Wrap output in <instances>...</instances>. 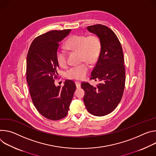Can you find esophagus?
<instances>
[{
    "mask_svg": "<svg viewBox=\"0 0 156 156\" xmlns=\"http://www.w3.org/2000/svg\"><path fill=\"white\" fill-rule=\"evenodd\" d=\"M76 85L77 89H80V82H76Z\"/></svg>",
    "mask_w": 156,
    "mask_h": 156,
    "instance_id": "1",
    "label": "esophagus"
}]
</instances>
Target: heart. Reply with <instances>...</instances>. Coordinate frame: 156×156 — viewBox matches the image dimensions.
I'll list each match as a JSON object with an SVG mask.
<instances>
[{
	"mask_svg": "<svg viewBox=\"0 0 156 156\" xmlns=\"http://www.w3.org/2000/svg\"><path fill=\"white\" fill-rule=\"evenodd\" d=\"M65 46L71 51H77L79 53L80 61H87L93 64L98 59L100 51L101 43L99 38L95 34H74L66 43ZM58 63L61 66L67 64V55L66 52L59 49L56 54ZM89 71V66L87 62H83L79 65L69 68L66 73L67 78L80 80L87 76Z\"/></svg>",
	"mask_w": 156,
	"mask_h": 156,
	"instance_id": "1",
	"label": "heart"
}]
</instances>
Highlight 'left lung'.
Instances as JSON below:
<instances>
[{
    "label": "left lung",
    "instance_id": "left-lung-1",
    "mask_svg": "<svg viewBox=\"0 0 156 156\" xmlns=\"http://www.w3.org/2000/svg\"><path fill=\"white\" fill-rule=\"evenodd\" d=\"M99 38L101 51L90 79L100 83L94 87L83 82V101L88 112L97 116L112 112L122 98L125 85V67L122 45L115 33L101 24L87 27Z\"/></svg>",
    "mask_w": 156,
    "mask_h": 156
}]
</instances>
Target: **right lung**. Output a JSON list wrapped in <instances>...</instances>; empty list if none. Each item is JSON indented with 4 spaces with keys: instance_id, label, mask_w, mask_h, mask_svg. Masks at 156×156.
I'll return each instance as SVG.
<instances>
[{
    "instance_id": "obj_1",
    "label": "right lung",
    "mask_w": 156,
    "mask_h": 156,
    "mask_svg": "<svg viewBox=\"0 0 156 156\" xmlns=\"http://www.w3.org/2000/svg\"><path fill=\"white\" fill-rule=\"evenodd\" d=\"M71 30H52L33 41L27 57V80L33 104L38 112L51 120L67 115L76 89L75 83L66 80L62 88L55 84L59 68L56 54L59 42Z\"/></svg>"
}]
</instances>
